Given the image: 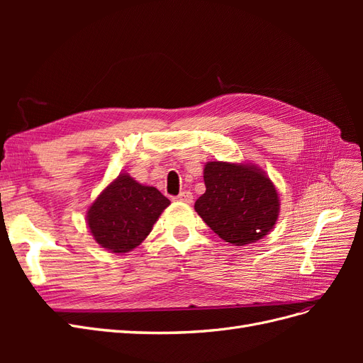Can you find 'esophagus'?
Returning a JSON list of instances; mask_svg holds the SVG:
<instances>
[{
    "label": "esophagus",
    "mask_w": 363,
    "mask_h": 363,
    "mask_svg": "<svg viewBox=\"0 0 363 363\" xmlns=\"http://www.w3.org/2000/svg\"><path fill=\"white\" fill-rule=\"evenodd\" d=\"M175 200L191 204V203L194 201V195H192V192H189V191H183V192H180L177 196H175Z\"/></svg>",
    "instance_id": "esophagus-1"
}]
</instances>
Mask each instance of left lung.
<instances>
[{
    "instance_id": "obj_1",
    "label": "left lung",
    "mask_w": 363,
    "mask_h": 363,
    "mask_svg": "<svg viewBox=\"0 0 363 363\" xmlns=\"http://www.w3.org/2000/svg\"><path fill=\"white\" fill-rule=\"evenodd\" d=\"M204 184L195 212L225 242L238 247L257 242L277 223V189L256 164L207 162Z\"/></svg>"
}]
</instances>
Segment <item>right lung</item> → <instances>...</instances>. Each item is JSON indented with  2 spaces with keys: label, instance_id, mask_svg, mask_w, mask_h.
I'll list each match as a JSON object with an SVG mask.
<instances>
[{
  "label": "right lung",
  "instance_id": "1",
  "mask_svg": "<svg viewBox=\"0 0 363 363\" xmlns=\"http://www.w3.org/2000/svg\"><path fill=\"white\" fill-rule=\"evenodd\" d=\"M169 200L127 172L119 174L87 208V227L96 244L112 252H128L142 244Z\"/></svg>",
  "mask_w": 363,
  "mask_h": 363
}]
</instances>
